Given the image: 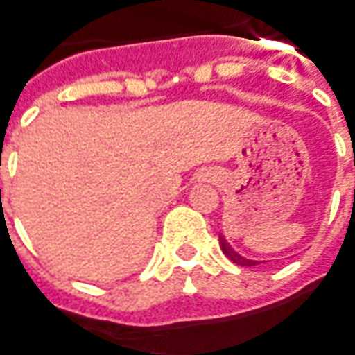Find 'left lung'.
<instances>
[{
	"label": "left lung",
	"instance_id": "obj_1",
	"mask_svg": "<svg viewBox=\"0 0 355 355\" xmlns=\"http://www.w3.org/2000/svg\"><path fill=\"white\" fill-rule=\"evenodd\" d=\"M219 246L220 250H223V254L227 255L232 263L240 265V267H254V265L259 263V261H255V259H248L244 255H240L238 252H234V248L230 246L229 242H227V238L223 236V234H219Z\"/></svg>",
	"mask_w": 355,
	"mask_h": 355
}]
</instances>
